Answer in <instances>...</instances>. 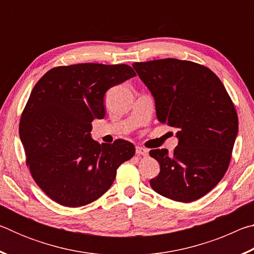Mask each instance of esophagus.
Segmentation results:
<instances>
[{"label": "esophagus", "instance_id": "obj_1", "mask_svg": "<svg viewBox=\"0 0 254 254\" xmlns=\"http://www.w3.org/2000/svg\"><path fill=\"white\" fill-rule=\"evenodd\" d=\"M135 153L137 154V156L147 157V156H148V150L142 148V147H136V148H135Z\"/></svg>", "mask_w": 254, "mask_h": 254}]
</instances>
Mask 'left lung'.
<instances>
[{"label":"left lung","instance_id":"obj_1","mask_svg":"<svg viewBox=\"0 0 254 254\" xmlns=\"http://www.w3.org/2000/svg\"><path fill=\"white\" fill-rule=\"evenodd\" d=\"M132 66L152 94L159 122L177 128L173 153L150 151L160 165L150 186L176 201L199 199L229 168L239 131L233 102L220 78L199 64L167 58Z\"/></svg>","mask_w":254,"mask_h":254}]
</instances>
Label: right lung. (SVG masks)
Masks as SVG:
<instances>
[{
  "label": "right lung",
  "instance_id": "obj_1",
  "mask_svg": "<svg viewBox=\"0 0 254 254\" xmlns=\"http://www.w3.org/2000/svg\"><path fill=\"white\" fill-rule=\"evenodd\" d=\"M134 76L123 64H77L53 68L33 87L20 139L32 178L56 203L80 207L100 198L134 156L128 141L100 144L91 136L92 122L105 117V93Z\"/></svg>",
  "mask_w": 254,
  "mask_h": 254
}]
</instances>
